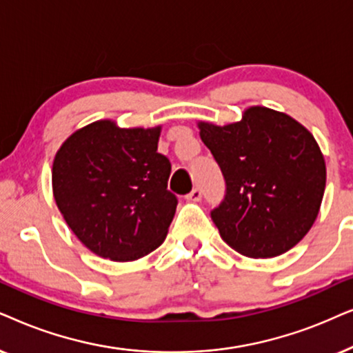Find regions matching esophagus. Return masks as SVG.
I'll return each mask as SVG.
<instances>
[{"label":"esophagus","instance_id":"esophagus-1","mask_svg":"<svg viewBox=\"0 0 353 353\" xmlns=\"http://www.w3.org/2000/svg\"><path fill=\"white\" fill-rule=\"evenodd\" d=\"M201 195H203V192H201L200 187H195V189L192 190L190 194L185 195V199L190 200V201H200L201 200Z\"/></svg>","mask_w":353,"mask_h":353}]
</instances>
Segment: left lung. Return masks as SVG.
Wrapping results in <instances>:
<instances>
[{
    "mask_svg": "<svg viewBox=\"0 0 353 353\" xmlns=\"http://www.w3.org/2000/svg\"><path fill=\"white\" fill-rule=\"evenodd\" d=\"M200 137L224 177V199L210 213L223 241L252 258L297 245L316 219L326 185L313 135L288 114L253 106L224 128L200 122Z\"/></svg>",
    "mask_w": 353,
    "mask_h": 353,
    "instance_id": "obj_1",
    "label": "left lung"
}]
</instances>
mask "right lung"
I'll list each match as a JSON object with an SVG mask.
<instances>
[{
	"mask_svg": "<svg viewBox=\"0 0 353 353\" xmlns=\"http://www.w3.org/2000/svg\"><path fill=\"white\" fill-rule=\"evenodd\" d=\"M159 128L87 125L63 143L53 163V192L83 245L114 261H132L161 245L176 213L168 190L171 163L158 153Z\"/></svg>",
	"mask_w": 353,
	"mask_h": 353,
	"instance_id": "right-lung-1",
	"label": "right lung"
}]
</instances>
